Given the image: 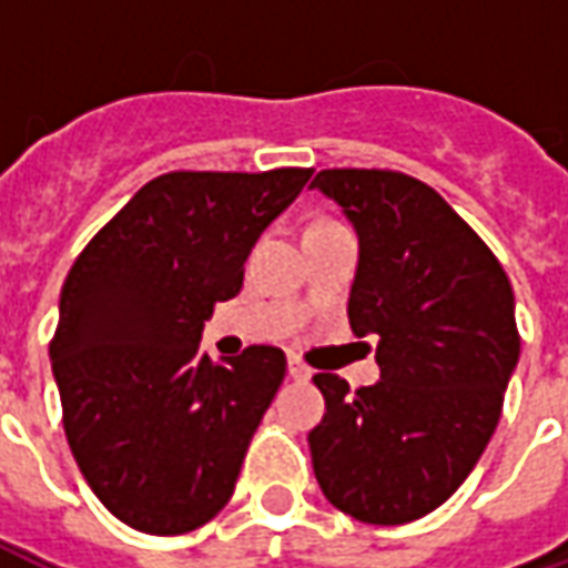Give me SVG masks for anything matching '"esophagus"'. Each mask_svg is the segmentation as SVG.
Listing matches in <instances>:
<instances>
[{"instance_id":"obj_1","label":"esophagus","mask_w":568,"mask_h":568,"mask_svg":"<svg viewBox=\"0 0 568 568\" xmlns=\"http://www.w3.org/2000/svg\"><path fill=\"white\" fill-rule=\"evenodd\" d=\"M288 377H292V381H310V368L301 358L292 356L288 358Z\"/></svg>"}]
</instances>
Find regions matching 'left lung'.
I'll return each instance as SVG.
<instances>
[{"instance_id":"obj_1","label":"left lung","mask_w":568,"mask_h":568,"mask_svg":"<svg viewBox=\"0 0 568 568\" xmlns=\"http://www.w3.org/2000/svg\"><path fill=\"white\" fill-rule=\"evenodd\" d=\"M358 234L356 337L377 341L381 381L349 393L316 374L325 417L310 432L325 499L362 524L398 526L450 499L499 423L520 358L499 258L435 187L395 170L313 179Z\"/></svg>"}]
</instances>
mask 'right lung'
Listing matches in <instances>:
<instances>
[{"label":"right lung","instance_id":"right-lung-1","mask_svg":"<svg viewBox=\"0 0 568 568\" xmlns=\"http://www.w3.org/2000/svg\"><path fill=\"white\" fill-rule=\"evenodd\" d=\"M313 170H175L142 185L84 246L51 341L69 450L97 499L149 536L210 524L285 377V353L212 362L203 322L243 288L261 231Z\"/></svg>","mask_w":568,"mask_h":568}]
</instances>
